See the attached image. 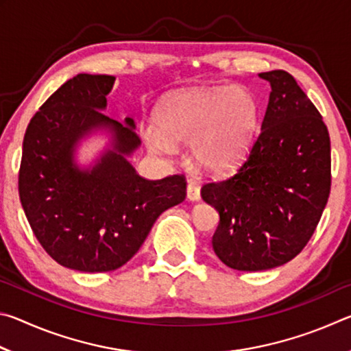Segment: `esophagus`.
<instances>
[{"instance_id": "1", "label": "esophagus", "mask_w": 351, "mask_h": 351, "mask_svg": "<svg viewBox=\"0 0 351 351\" xmlns=\"http://www.w3.org/2000/svg\"><path fill=\"white\" fill-rule=\"evenodd\" d=\"M187 199L189 201H199L201 199L199 187L195 182H189L187 184Z\"/></svg>"}]
</instances>
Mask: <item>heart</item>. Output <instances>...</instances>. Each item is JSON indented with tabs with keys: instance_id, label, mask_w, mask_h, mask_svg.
I'll use <instances>...</instances> for the list:
<instances>
[{
	"instance_id": "obj_1",
	"label": "heart",
	"mask_w": 351,
	"mask_h": 351,
	"mask_svg": "<svg viewBox=\"0 0 351 351\" xmlns=\"http://www.w3.org/2000/svg\"><path fill=\"white\" fill-rule=\"evenodd\" d=\"M157 128L144 130L148 150L171 154L175 144H190L195 164L226 173L240 164L260 127V105L243 86L197 88L170 94L154 112Z\"/></svg>"
}]
</instances>
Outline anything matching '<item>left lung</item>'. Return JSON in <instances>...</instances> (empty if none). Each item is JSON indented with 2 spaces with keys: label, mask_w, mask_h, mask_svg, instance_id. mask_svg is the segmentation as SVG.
I'll return each instance as SVG.
<instances>
[{
  "label": "left lung",
  "mask_w": 351,
  "mask_h": 351,
  "mask_svg": "<svg viewBox=\"0 0 351 351\" xmlns=\"http://www.w3.org/2000/svg\"><path fill=\"white\" fill-rule=\"evenodd\" d=\"M271 93L261 132L245 161L201 197L219 213L217 257L237 271H266L310 241L330 197L331 148L322 116L294 77L260 73Z\"/></svg>",
  "instance_id": "obj_1"
}]
</instances>
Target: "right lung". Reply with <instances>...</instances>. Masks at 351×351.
<instances>
[{
	"label": "right lung",
	"mask_w": 351,
	"mask_h": 351,
	"mask_svg": "<svg viewBox=\"0 0 351 351\" xmlns=\"http://www.w3.org/2000/svg\"><path fill=\"white\" fill-rule=\"evenodd\" d=\"M116 77L77 74L29 122L19 175L26 218L45 251L64 268L114 271L139 251L164 210L186 198L181 175L150 181L128 156L141 145L132 117L104 114ZM105 131L110 144L90 168L75 161L80 142Z\"/></svg>",
	"instance_id": "obj_1"
}]
</instances>
